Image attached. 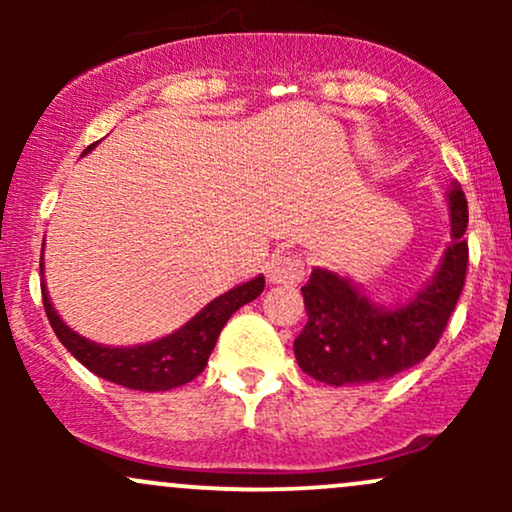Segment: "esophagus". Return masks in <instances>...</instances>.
<instances>
[{
    "mask_svg": "<svg viewBox=\"0 0 512 512\" xmlns=\"http://www.w3.org/2000/svg\"><path fill=\"white\" fill-rule=\"evenodd\" d=\"M305 276V264L296 255H276L267 262L269 284H298Z\"/></svg>",
    "mask_w": 512,
    "mask_h": 512,
    "instance_id": "34e87169",
    "label": "esophagus"
}]
</instances>
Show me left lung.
Instances as JSON below:
<instances>
[{"mask_svg":"<svg viewBox=\"0 0 512 512\" xmlns=\"http://www.w3.org/2000/svg\"><path fill=\"white\" fill-rule=\"evenodd\" d=\"M450 245L436 272L414 296L383 305L349 276L315 267L303 286L308 325L293 342L296 361L325 385H366L395 378L436 349L467 274V199L452 182L448 192Z\"/></svg>","mask_w":512,"mask_h":512,"instance_id":"1","label":"left lung"}]
</instances>
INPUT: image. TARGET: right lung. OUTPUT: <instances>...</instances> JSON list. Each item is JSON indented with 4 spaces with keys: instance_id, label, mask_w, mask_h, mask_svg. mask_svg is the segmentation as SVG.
<instances>
[{
    "instance_id": "obj_1",
    "label": "right lung",
    "mask_w": 512,
    "mask_h": 512,
    "mask_svg": "<svg viewBox=\"0 0 512 512\" xmlns=\"http://www.w3.org/2000/svg\"><path fill=\"white\" fill-rule=\"evenodd\" d=\"M93 146L96 144L84 149L81 156L93 151ZM40 276H43L40 289H43L45 313H48V320L57 334V339L67 346L69 354L79 363H84L98 378L142 392H166L195 380L204 370V366H207L211 351L216 346V339H219L228 317L236 313L238 308H243L245 303L255 301L264 291V276L257 274L255 279L221 293L219 298L204 305L192 320H187L180 330L170 332L166 337L137 346H105L81 337L79 332H74L57 315L55 305L50 301L48 286H45L43 257H40Z\"/></svg>"
}]
</instances>
